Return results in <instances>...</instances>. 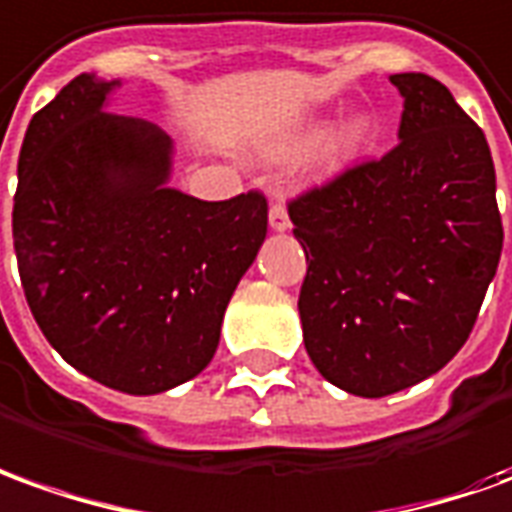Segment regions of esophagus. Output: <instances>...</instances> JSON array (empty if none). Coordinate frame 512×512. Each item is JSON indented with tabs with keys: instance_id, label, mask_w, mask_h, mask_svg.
<instances>
[{
	"instance_id": "esophagus-1",
	"label": "esophagus",
	"mask_w": 512,
	"mask_h": 512,
	"mask_svg": "<svg viewBox=\"0 0 512 512\" xmlns=\"http://www.w3.org/2000/svg\"><path fill=\"white\" fill-rule=\"evenodd\" d=\"M270 228L273 231H287L290 228V214H287L284 203H273L270 206Z\"/></svg>"
}]
</instances>
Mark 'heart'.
Segmentation results:
<instances>
[{
    "instance_id": "b5f03b06",
    "label": "heart",
    "mask_w": 512,
    "mask_h": 512,
    "mask_svg": "<svg viewBox=\"0 0 512 512\" xmlns=\"http://www.w3.org/2000/svg\"><path fill=\"white\" fill-rule=\"evenodd\" d=\"M365 136H368V125L357 119V122H351L348 128H343L337 136H334V142L329 144V161L334 164H340L345 158H351V155L357 153L362 142H365Z\"/></svg>"
}]
</instances>
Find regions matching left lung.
Segmentation results:
<instances>
[{
  "instance_id": "left-lung-1",
  "label": "left lung",
  "mask_w": 512,
  "mask_h": 512,
  "mask_svg": "<svg viewBox=\"0 0 512 512\" xmlns=\"http://www.w3.org/2000/svg\"><path fill=\"white\" fill-rule=\"evenodd\" d=\"M401 142L287 203L306 253L298 312L323 379L382 398L468 340L502 256L485 133L429 74H393Z\"/></svg>"
}]
</instances>
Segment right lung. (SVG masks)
Wrapping results in <instances>:
<instances>
[{"label":"right lung","instance_id":"add662e5","mask_svg":"<svg viewBox=\"0 0 512 512\" xmlns=\"http://www.w3.org/2000/svg\"><path fill=\"white\" fill-rule=\"evenodd\" d=\"M114 86L80 74L30 119L13 248L49 345L94 382L153 396L214 357L225 306L267 234V197L209 203L167 189L169 136L102 114Z\"/></svg>","mask_w":512,"mask_h":512}]
</instances>
